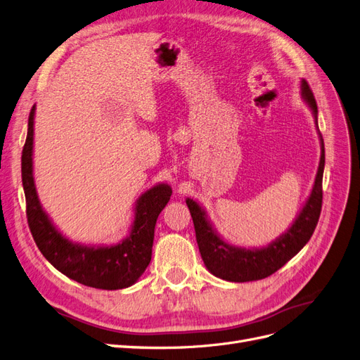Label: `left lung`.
Wrapping results in <instances>:
<instances>
[{"label":"left lung","mask_w":360,"mask_h":360,"mask_svg":"<svg viewBox=\"0 0 360 360\" xmlns=\"http://www.w3.org/2000/svg\"><path fill=\"white\" fill-rule=\"evenodd\" d=\"M301 96L304 103L311 110L316 122L321 150L320 162L311 193L308 195L305 204L302 205L301 212L296 214L292 225L280 237L264 247L245 249V247L232 245L217 233L204 207L193 201L192 198H186V204H188L192 214L196 243L200 247L201 257L207 269L221 280L244 283L274 274L284 264H288L295 255L300 253L316 229L321 210V198H323L321 180H323L325 169V144L317 125V104L314 95L304 79L301 80Z\"/></svg>","instance_id":"left-lung-1"}]
</instances>
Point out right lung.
Here are the masks:
<instances>
[{
  "label": "right lung",
  "mask_w": 360,
  "mask_h": 360,
  "mask_svg": "<svg viewBox=\"0 0 360 360\" xmlns=\"http://www.w3.org/2000/svg\"><path fill=\"white\" fill-rule=\"evenodd\" d=\"M34 117L28 119L27 141L22 152V183L27 217L34 241L43 256L62 274L84 286L117 290L137 283L152 259L155 225L172 193L168 183H158L135 202L134 220L127 238L108 245H86L71 241L44 212L34 181Z\"/></svg>",
  "instance_id": "add662e5"
}]
</instances>
